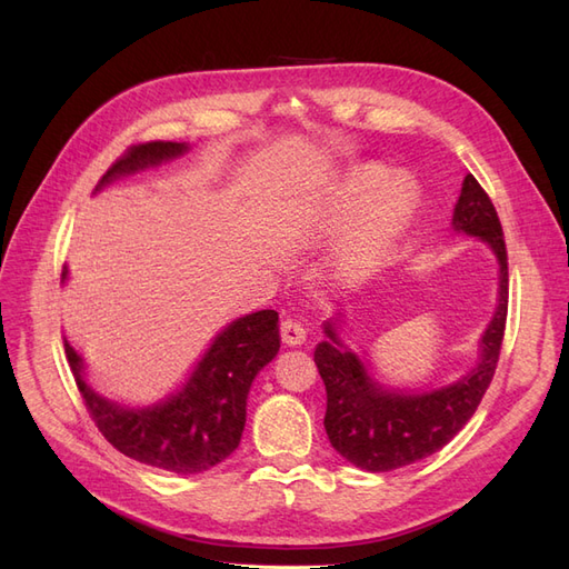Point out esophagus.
I'll list each match as a JSON object with an SVG mask.
<instances>
[{"label":"esophagus","mask_w":569,"mask_h":569,"mask_svg":"<svg viewBox=\"0 0 569 569\" xmlns=\"http://www.w3.org/2000/svg\"><path fill=\"white\" fill-rule=\"evenodd\" d=\"M280 337L287 347H301V343L306 341V330L297 318H284L280 322Z\"/></svg>","instance_id":"esophagus-1"}]
</instances>
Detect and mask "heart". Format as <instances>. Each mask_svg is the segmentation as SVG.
Returning <instances> with one entry per match:
<instances>
[{"label": "heart", "instance_id": "b5f03b06", "mask_svg": "<svg viewBox=\"0 0 569 569\" xmlns=\"http://www.w3.org/2000/svg\"><path fill=\"white\" fill-rule=\"evenodd\" d=\"M377 168L356 170L343 180L335 216L339 226L353 221L343 242V266L351 272H368L380 266L410 218L412 199L401 182H385Z\"/></svg>", "mask_w": 569, "mask_h": 569}]
</instances>
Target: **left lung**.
<instances>
[{
    "instance_id": "8db88e82",
    "label": "left lung",
    "mask_w": 569,
    "mask_h": 569,
    "mask_svg": "<svg viewBox=\"0 0 569 569\" xmlns=\"http://www.w3.org/2000/svg\"><path fill=\"white\" fill-rule=\"evenodd\" d=\"M453 228L485 239L501 263L496 313L481 337V360L468 377L437 391L399 393L372 382L366 366L341 347L332 325L325 327L330 341L316 349L327 391V437L360 470L387 472L437 453L475 416L493 380L508 318V251L496 206L475 176L462 182Z\"/></svg>"
}]
</instances>
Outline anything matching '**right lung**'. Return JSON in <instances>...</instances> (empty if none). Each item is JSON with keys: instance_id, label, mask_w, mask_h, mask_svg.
<instances>
[{"instance_id": "add662e5", "label": "right lung", "mask_w": 569, "mask_h": 569, "mask_svg": "<svg viewBox=\"0 0 569 569\" xmlns=\"http://www.w3.org/2000/svg\"><path fill=\"white\" fill-rule=\"evenodd\" d=\"M184 149L180 142L161 140L132 144L101 176L99 187L118 176L173 159ZM63 349L84 408L113 449L151 468L197 475L211 470L239 446L247 422L249 387L258 370L280 351V330L274 311L234 320L216 337L180 393L142 410H128L101 399L82 380V360L71 343L63 341Z\"/></svg>"}]
</instances>
